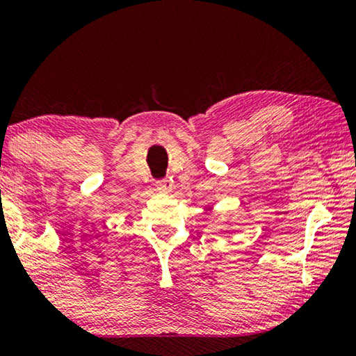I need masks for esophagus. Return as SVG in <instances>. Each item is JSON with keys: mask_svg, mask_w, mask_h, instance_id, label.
I'll list each match as a JSON object with an SVG mask.
<instances>
[{"mask_svg": "<svg viewBox=\"0 0 356 356\" xmlns=\"http://www.w3.org/2000/svg\"><path fill=\"white\" fill-rule=\"evenodd\" d=\"M155 187H156V190L160 193H169V192H171V184H169V180H166V179L158 180Z\"/></svg>", "mask_w": 356, "mask_h": 356, "instance_id": "esophagus-1", "label": "esophagus"}]
</instances>
